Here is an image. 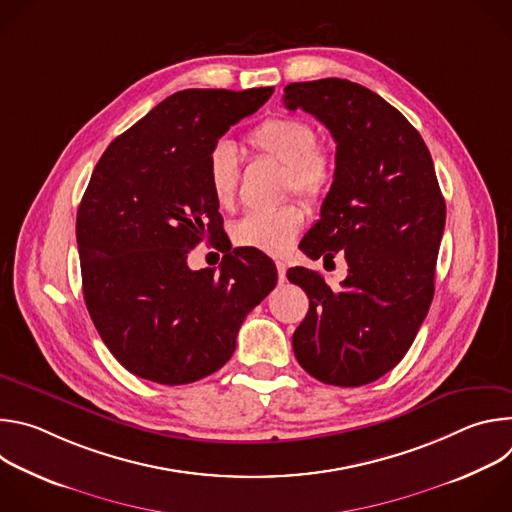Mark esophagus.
Returning a JSON list of instances; mask_svg holds the SVG:
<instances>
[{
    "mask_svg": "<svg viewBox=\"0 0 512 512\" xmlns=\"http://www.w3.org/2000/svg\"><path fill=\"white\" fill-rule=\"evenodd\" d=\"M275 267H277V277H279V281H283L285 279V263L283 261H275Z\"/></svg>",
    "mask_w": 512,
    "mask_h": 512,
    "instance_id": "obj_1",
    "label": "esophagus"
}]
</instances>
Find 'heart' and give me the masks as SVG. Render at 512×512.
<instances>
[{
	"instance_id": "heart-1",
	"label": "heart",
	"mask_w": 512,
	"mask_h": 512,
	"mask_svg": "<svg viewBox=\"0 0 512 512\" xmlns=\"http://www.w3.org/2000/svg\"><path fill=\"white\" fill-rule=\"evenodd\" d=\"M318 141L316 127L300 117H271L247 133V145L253 152L285 166V192H298L310 202L324 196L334 176L332 158L318 148ZM206 184L218 208L231 210L235 206L239 164L229 145H218L208 156ZM302 225V208L285 204L245 214L233 229V239L241 247L279 255L296 239Z\"/></svg>"
}]
</instances>
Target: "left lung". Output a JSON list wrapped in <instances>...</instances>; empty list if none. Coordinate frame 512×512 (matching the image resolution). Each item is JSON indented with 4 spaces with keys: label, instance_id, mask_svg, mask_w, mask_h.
Listing matches in <instances>:
<instances>
[{
    "label": "left lung",
    "instance_id": "1",
    "mask_svg": "<svg viewBox=\"0 0 512 512\" xmlns=\"http://www.w3.org/2000/svg\"><path fill=\"white\" fill-rule=\"evenodd\" d=\"M283 105L314 115L336 141L334 182L300 249L324 263L340 253L348 263L340 289L318 271H287L310 298L291 344L314 379L367 385L405 356L427 316L446 202L417 129L367 87L291 83Z\"/></svg>",
    "mask_w": 512,
    "mask_h": 512
}]
</instances>
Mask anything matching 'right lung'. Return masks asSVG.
Segmentation results:
<instances>
[{"label": "right lung", "instance_id": "1", "mask_svg": "<svg viewBox=\"0 0 512 512\" xmlns=\"http://www.w3.org/2000/svg\"><path fill=\"white\" fill-rule=\"evenodd\" d=\"M273 87L180 91L109 143L77 212L83 294L111 354L135 377L186 385L233 356L243 318L277 283L257 249H231L206 184L208 156ZM200 240L222 271L192 272Z\"/></svg>", "mask_w": 512, "mask_h": 512}]
</instances>
